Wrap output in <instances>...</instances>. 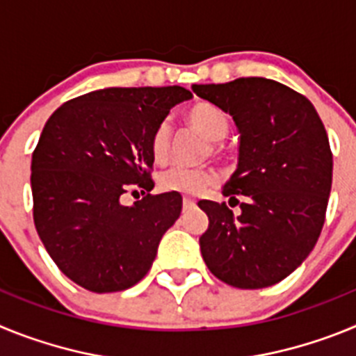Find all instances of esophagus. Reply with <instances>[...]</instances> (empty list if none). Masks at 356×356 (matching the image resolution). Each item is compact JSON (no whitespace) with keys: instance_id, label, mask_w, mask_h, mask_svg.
I'll return each instance as SVG.
<instances>
[{"instance_id":"1","label":"esophagus","mask_w":356,"mask_h":356,"mask_svg":"<svg viewBox=\"0 0 356 356\" xmlns=\"http://www.w3.org/2000/svg\"><path fill=\"white\" fill-rule=\"evenodd\" d=\"M193 207H196V201L193 200V197H188V196H184V209H193Z\"/></svg>"}]
</instances>
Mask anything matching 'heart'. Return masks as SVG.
Instances as JSON below:
<instances>
[{"mask_svg": "<svg viewBox=\"0 0 356 356\" xmlns=\"http://www.w3.org/2000/svg\"><path fill=\"white\" fill-rule=\"evenodd\" d=\"M187 121L196 128L197 131L205 135L207 139L212 140V153L221 156L222 149L219 140L225 139L229 130V119L225 110L212 103H196L187 110ZM169 144H171V127L168 121H160L151 134L149 151L155 162H163L168 159ZM160 188L169 193H181L188 196H200L213 184V175L207 169L197 168H176L168 169L160 175Z\"/></svg>", "mask_w": 356, "mask_h": 356, "instance_id": "obj_1", "label": "heart"}]
</instances>
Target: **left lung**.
<instances>
[{
	"label": "left lung",
	"mask_w": 356,
	"mask_h": 356,
	"mask_svg": "<svg viewBox=\"0 0 356 356\" xmlns=\"http://www.w3.org/2000/svg\"><path fill=\"white\" fill-rule=\"evenodd\" d=\"M229 112L241 131L238 165L222 196L242 195L241 213L203 200L209 228L200 237L216 278L237 289H264L287 278L316 246L332 191L328 135L303 94L267 78L193 85Z\"/></svg>",
	"instance_id": "8db88e82"
}]
</instances>
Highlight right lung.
Wrapping results in <instances>:
<instances>
[{
    "instance_id": "right-lung-1",
    "label": "right lung",
    "mask_w": 356,
    "mask_h": 356,
    "mask_svg": "<svg viewBox=\"0 0 356 356\" xmlns=\"http://www.w3.org/2000/svg\"><path fill=\"white\" fill-rule=\"evenodd\" d=\"M191 97L176 85L110 87L69 99L44 124L31 156L33 222L53 262L80 287L124 291L149 271L181 212L178 193L149 194V139ZM135 186L145 197L122 206Z\"/></svg>"
}]
</instances>
